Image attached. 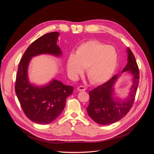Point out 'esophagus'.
<instances>
[{
    "mask_svg": "<svg viewBox=\"0 0 154 154\" xmlns=\"http://www.w3.org/2000/svg\"><path fill=\"white\" fill-rule=\"evenodd\" d=\"M77 90L78 91H85V87H83V86H79L77 87Z\"/></svg>",
    "mask_w": 154,
    "mask_h": 154,
    "instance_id": "1",
    "label": "esophagus"
}]
</instances>
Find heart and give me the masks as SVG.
I'll list each match as a JSON object with an SVG mask.
<instances>
[{
	"instance_id": "obj_1",
	"label": "heart",
	"mask_w": 154,
	"mask_h": 154,
	"mask_svg": "<svg viewBox=\"0 0 154 154\" xmlns=\"http://www.w3.org/2000/svg\"><path fill=\"white\" fill-rule=\"evenodd\" d=\"M118 63V54L114 48L96 40L81 44L75 54H71L67 61L69 75L76 78L86 68L89 80L103 83L112 75Z\"/></svg>"
}]
</instances>
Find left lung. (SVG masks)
<instances>
[{
	"instance_id": "1",
	"label": "left lung",
	"mask_w": 154,
	"mask_h": 154,
	"mask_svg": "<svg viewBox=\"0 0 154 154\" xmlns=\"http://www.w3.org/2000/svg\"><path fill=\"white\" fill-rule=\"evenodd\" d=\"M128 63L122 72H128L132 76V85L129 95L125 101L114 96V85L119 77L115 74L110 80L89 92L90 102L87 110L93 121L100 125H110L117 122L127 114L133 105L139 82V72L136 58L127 48Z\"/></svg>"
}]
</instances>
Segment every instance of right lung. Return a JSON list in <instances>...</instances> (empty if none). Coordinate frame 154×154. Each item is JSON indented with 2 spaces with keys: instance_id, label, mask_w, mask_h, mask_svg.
I'll return each mask as SVG.
<instances>
[{
  "instance_id": "obj_1",
  "label": "right lung",
  "mask_w": 154,
  "mask_h": 154,
  "mask_svg": "<svg viewBox=\"0 0 154 154\" xmlns=\"http://www.w3.org/2000/svg\"><path fill=\"white\" fill-rule=\"evenodd\" d=\"M58 32H51L34 41L20 59L16 78L15 92L27 118L37 124L53 122L62 113L67 97L72 94L73 87L53 80L47 85L38 87L31 84L27 69L32 57L42 54L60 57L62 51L57 42Z\"/></svg>"
}]
</instances>
